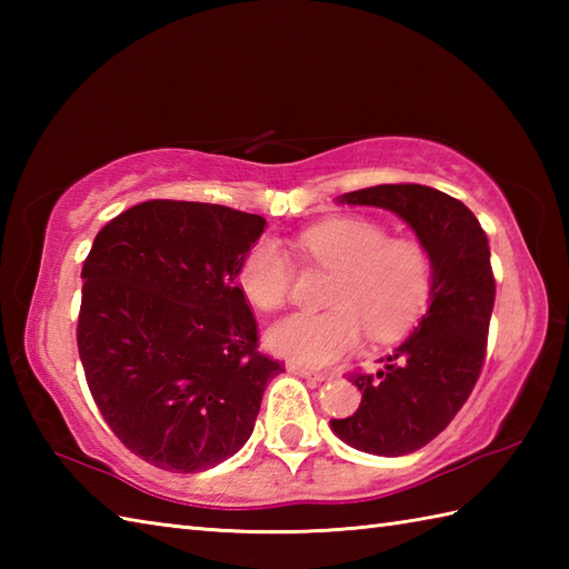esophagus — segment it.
<instances>
[{
  "label": "esophagus",
  "mask_w": 569,
  "mask_h": 569,
  "mask_svg": "<svg viewBox=\"0 0 569 569\" xmlns=\"http://www.w3.org/2000/svg\"><path fill=\"white\" fill-rule=\"evenodd\" d=\"M288 371L296 373V377H303L308 381H328V379H332V373L316 371V369H308V367H300V365H288Z\"/></svg>",
  "instance_id": "obj_1"
}]
</instances>
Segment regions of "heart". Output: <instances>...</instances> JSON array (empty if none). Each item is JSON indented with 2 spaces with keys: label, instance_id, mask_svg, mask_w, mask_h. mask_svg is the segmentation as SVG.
I'll use <instances>...</instances> for the list:
<instances>
[{
  "label": "heart",
  "instance_id": "obj_1",
  "mask_svg": "<svg viewBox=\"0 0 569 569\" xmlns=\"http://www.w3.org/2000/svg\"><path fill=\"white\" fill-rule=\"evenodd\" d=\"M298 249L322 269L337 273L328 296L330 312H296L266 330L271 352L300 365H332L371 340L403 337L426 312L435 266L416 239L391 237L377 222L337 217L298 234ZM239 291L253 308L278 310L293 286V263L273 239H259L237 269Z\"/></svg>",
  "mask_w": 569,
  "mask_h": 569
}]
</instances>
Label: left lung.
<instances>
[{
	"mask_svg": "<svg viewBox=\"0 0 569 569\" xmlns=\"http://www.w3.org/2000/svg\"><path fill=\"white\" fill-rule=\"evenodd\" d=\"M340 202L396 212L432 257L428 312L377 373L349 377L361 403L349 418L330 420L355 450L410 455L450 426L485 367L497 296L489 239L465 202L428 186H373L345 192Z\"/></svg>",
	"mask_w": 569,
	"mask_h": 569,
	"instance_id": "obj_1",
	"label": "left lung"
}]
</instances>
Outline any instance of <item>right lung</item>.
Masks as SVG:
<instances>
[{
	"label": "right lung",
	"mask_w": 569,
	"mask_h": 569,
	"mask_svg": "<svg viewBox=\"0 0 569 569\" xmlns=\"http://www.w3.org/2000/svg\"><path fill=\"white\" fill-rule=\"evenodd\" d=\"M266 227L224 204L149 200L117 214L82 266L78 352L112 432L143 462L178 475L237 455L266 383L237 269Z\"/></svg>",
	"instance_id": "right-lung-1"
}]
</instances>
